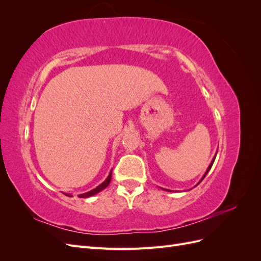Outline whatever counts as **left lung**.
Listing matches in <instances>:
<instances>
[{"instance_id": "1", "label": "left lung", "mask_w": 261, "mask_h": 261, "mask_svg": "<svg viewBox=\"0 0 261 261\" xmlns=\"http://www.w3.org/2000/svg\"><path fill=\"white\" fill-rule=\"evenodd\" d=\"M215 159H216V156H215V158H213V160H212V162H211V164H210V165H209V168H208V170H207V172H206V174H204V175H203V177H202V178H201V180H202V179H203V178H204V176H206V175H207V173H208V172H209V170H210V169H211V167H212V164H213V162H215ZM201 180H200V181H201ZM200 181H199V183H200ZM199 183H198V184H199Z\"/></svg>"}]
</instances>
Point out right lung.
I'll list each match as a JSON object with an SVG mask.
<instances>
[{
	"instance_id": "add662e5",
	"label": "right lung",
	"mask_w": 261,
	"mask_h": 261,
	"mask_svg": "<svg viewBox=\"0 0 261 261\" xmlns=\"http://www.w3.org/2000/svg\"><path fill=\"white\" fill-rule=\"evenodd\" d=\"M111 176H112V172L110 173V175L108 176V178H107L101 185H99L98 187L92 189V191H90V192H87V193H85V194L80 195L78 197H81V198H87V197H90V196H92V195L98 194L99 192L102 191V189H105V188L110 184V181H111ZM66 196H70V195H67V194H66Z\"/></svg>"
}]
</instances>
